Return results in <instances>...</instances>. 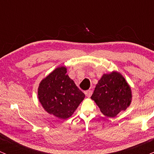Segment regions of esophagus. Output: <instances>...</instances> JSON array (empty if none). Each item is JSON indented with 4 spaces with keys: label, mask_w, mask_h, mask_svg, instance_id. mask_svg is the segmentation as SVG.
I'll return each instance as SVG.
<instances>
[{
    "label": "esophagus",
    "mask_w": 154,
    "mask_h": 154,
    "mask_svg": "<svg viewBox=\"0 0 154 154\" xmlns=\"http://www.w3.org/2000/svg\"><path fill=\"white\" fill-rule=\"evenodd\" d=\"M84 93H85V95H86L87 97H90L92 94L91 90H87V91H85Z\"/></svg>",
    "instance_id": "obj_1"
}]
</instances>
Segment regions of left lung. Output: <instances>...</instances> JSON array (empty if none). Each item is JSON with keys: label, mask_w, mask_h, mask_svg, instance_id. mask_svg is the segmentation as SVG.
<instances>
[{"label": "left lung", "mask_w": 154, "mask_h": 154, "mask_svg": "<svg viewBox=\"0 0 154 154\" xmlns=\"http://www.w3.org/2000/svg\"><path fill=\"white\" fill-rule=\"evenodd\" d=\"M131 98V87L123 76L117 72L104 74L91 97L102 113L110 117L127 109Z\"/></svg>", "instance_id": "8db88e82"}]
</instances>
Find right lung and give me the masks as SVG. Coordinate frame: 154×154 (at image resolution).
<instances>
[{
  "mask_svg": "<svg viewBox=\"0 0 154 154\" xmlns=\"http://www.w3.org/2000/svg\"><path fill=\"white\" fill-rule=\"evenodd\" d=\"M66 67H60L39 84L38 98L49 114L60 119L73 115L85 94L66 74Z\"/></svg>",
  "mask_w": 154,
  "mask_h": 154,
  "instance_id": "obj_1",
  "label": "right lung"
}]
</instances>
